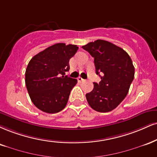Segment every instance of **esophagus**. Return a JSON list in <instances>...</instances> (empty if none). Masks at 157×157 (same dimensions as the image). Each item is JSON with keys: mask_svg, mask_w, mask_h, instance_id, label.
<instances>
[{"mask_svg": "<svg viewBox=\"0 0 157 157\" xmlns=\"http://www.w3.org/2000/svg\"><path fill=\"white\" fill-rule=\"evenodd\" d=\"M77 80H78V82H82V81H84L85 80H84V79H82V77H79L78 78H77Z\"/></svg>", "mask_w": 157, "mask_h": 157, "instance_id": "obj_1", "label": "esophagus"}]
</instances>
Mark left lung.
<instances>
[{"label":"left lung","mask_w":157,"mask_h":157,"mask_svg":"<svg viewBox=\"0 0 157 157\" xmlns=\"http://www.w3.org/2000/svg\"><path fill=\"white\" fill-rule=\"evenodd\" d=\"M94 58L96 73L102 74L99 83L86 97L94 110L107 113L114 109L126 97L135 77L132 60L125 50L107 41L98 39L82 47Z\"/></svg>","instance_id":"8db88e82"}]
</instances>
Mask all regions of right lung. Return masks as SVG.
<instances>
[{
  "mask_svg": "<svg viewBox=\"0 0 157 157\" xmlns=\"http://www.w3.org/2000/svg\"><path fill=\"white\" fill-rule=\"evenodd\" d=\"M77 45L58 43L31 58L25 71V85L32 102L48 113L60 112L66 107L76 79L64 76Z\"/></svg>",
  "mask_w": 157,
  "mask_h": 157,
  "instance_id": "add662e5",
  "label": "right lung"
}]
</instances>
